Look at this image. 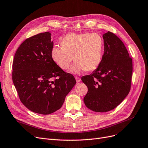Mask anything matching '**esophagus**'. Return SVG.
Returning <instances> with one entry per match:
<instances>
[{"mask_svg":"<svg viewBox=\"0 0 148 148\" xmlns=\"http://www.w3.org/2000/svg\"><path fill=\"white\" fill-rule=\"evenodd\" d=\"M75 80H76V82H77V83H79L80 82V79L78 77H75Z\"/></svg>","mask_w":148,"mask_h":148,"instance_id":"1","label":"esophagus"}]
</instances>
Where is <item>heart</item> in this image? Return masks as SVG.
Returning a JSON list of instances; mask_svg holds the SVG:
<instances>
[{"label":"heart","instance_id":"1","mask_svg":"<svg viewBox=\"0 0 148 148\" xmlns=\"http://www.w3.org/2000/svg\"><path fill=\"white\" fill-rule=\"evenodd\" d=\"M61 44L53 47L51 56L61 69H68L74 59L75 61L69 70L74 74L94 71L101 63L104 43L97 33H69L61 39Z\"/></svg>","mask_w":148,"mask_h":148}]
</instances>
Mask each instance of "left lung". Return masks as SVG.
Segmentation results:
<instances>
[{
  "instance_id": "1",
  "label": "left lung",
  "mask_w": 148,
  "mask_h": 148,
  "mask_svg": "<svg viewBox=\"0 0 148 148\" xmlns=\"http://www.w3.org/2000/svg\"><path fill=\"white\" fill-rule=\"evenodd\" d=\"M104 51L101 63L90 75L81 78L88 87L84 103L95 112H105L120 104L131 87L132 60L123 43L113 33L103 35Z\"/></svg>"
}]
</instances>
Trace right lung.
Returning <instances> with one entry per match:
<instances>
[{"label": "right lung", "mask_w": 148, "mask_h": 148, "mask_svg": "<svg viewBox=\"0 0 148 148\" xmlns=\"http://www.w3.org/2000/svg\"><path fill=\"white\" fill-rule=\"evenodd\" d=\"M51 35L45 32L26 39L13 62V82L21 103L30 111L44 115L60 109L76 84L74 76L52 60Z\"/></svg>", "instance_id": "obj_1"}]
</instances>
